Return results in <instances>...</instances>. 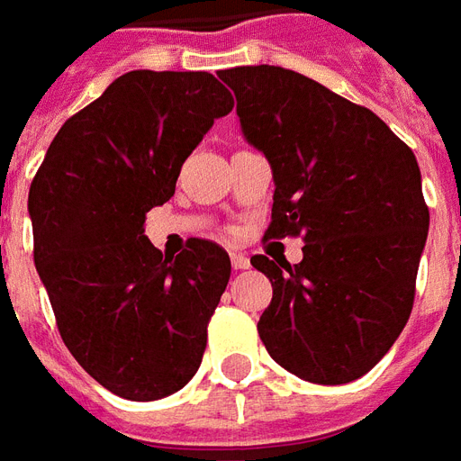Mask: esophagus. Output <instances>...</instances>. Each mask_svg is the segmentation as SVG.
<instances>
[{
    "mask_svg": "<svg viewBox=\"0 0 461 461\" xmlns=\"http://www.w3.org/2000/svg\"><path fill=\"white\" fill-rule=\"evenodd\" d=\"M231 267L234 269H249L251 261L247 254H241V251H231Z\"/></svg>",
    "mask_w": 461,
    "mask_h": 461,
    "instance_id": "esophagus-1",
    "label": "esophagus"
}]
</instances>
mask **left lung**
I'll return each mask as SVG.
<instances>
[{
    "label": "left lung",
    "instance_id": "obj_1",
    "mask_svg": "<svg viewBox=\"0 0 461 461\" xmlns=\"http://www.w3.org/2000/svg\"><path fill=\"white\" fill-rule=\"evenodd\" d=\"M241 135L269 160L267 237L303 234V259L251 257L274 286L259 336L301 380L366 375L405 329L429 212L412 150L373 111L279 66L220 71Z\"/></svg>",
    "mask_w": 461,
    "mask_h": 461
}]
</instances>
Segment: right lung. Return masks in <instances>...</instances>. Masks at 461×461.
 <instances>
[{"instance_id":"add662e5","label":"right lung","mask_w":461,"mask_h":461,"mask_svg":"<svg viewBox=\"0 0 461 461\" xmlns=\"http://www.w3.org/2000/svg\"><path fill=\"white\" fill-rule=\"evenodd\" d=\"M231 108L207 71H128L61 125L32 182L34 264L59 333L125 400L172 395L202 363L230 254L190 240L162 257L145 214L175 194L182 162Z\"/></svg>"}]
</instances>
